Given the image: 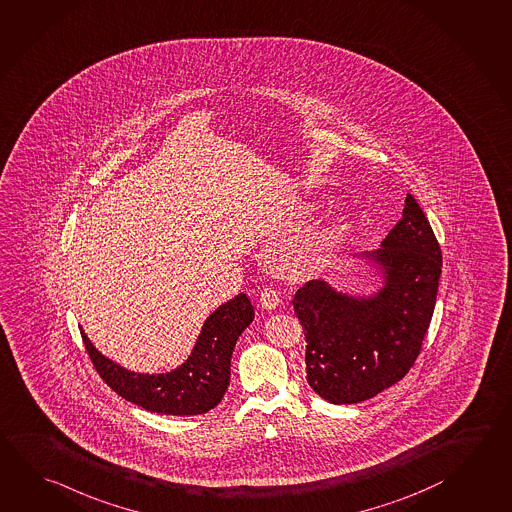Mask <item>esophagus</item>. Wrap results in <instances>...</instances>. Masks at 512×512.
<instances>
[{
	"mask_svg": "<svg viewBox=\"0 0 512 512\" xmlns=\"http://www.w3.org/2000/svg\"><path fill=\"white\" fill-rule=\"evenodd\" d=\"M261 307L265 310H274L279 305V292L272 287H265L260 294Z\"/></svg>",
	"mask_w": 512,
	"mask_h": 512,
	"instance_id": "esophagus-1",
	"label": "esophagus"
}]
</instances>
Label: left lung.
I'll use <instances>...</instances> for the list:
<instances>
[{
  "mask_svg": "<svg viewBox=\"0 0 512 512\" xmlns=\"http://www.w3.org/2000/svg\"><path fill=\"white\" fill-rule=\"evenodd\" d=\"M386 285L370 298H352L321 279L294 296L307 341V381L332 404H355L399 382L415 364L437 301L442 252L413 196L397 225L368 254Z\"/></svg>",
  "mask_w": 512,
  "mask_h": 512,
  "instance_id": "8db88e82",
  "label": "left lung"
}]
</instances>
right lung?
Segmentation results:
<instances>
[{
  "label": "right lung",
  "mask_w": 512,
  "mask_h": 512,
  "mask_svg": "<svg viewBox=\"0 0 512 512\" xmlns=\"http://www.w3.org/2000/svg\"><path fill=\"white\" fill-rule=\"evenodd\" d=\"M254 308L245 294L216 308L202 328L193 354L169 373H135L106 359L86 337L93 366L115 393L140 408L162 415H202L223 399L231 379V355L238 337L251 325Z\"/></svg>",
  "instance_id": "right-lung-1"
}]
</instances>
